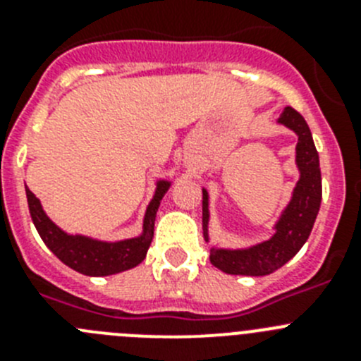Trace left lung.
I'll list each match as a JSON object with an SVG mask.
<instances>
[{"instance_id":"obj_1","label":"left lung","mask_w":361,"mask_h":361,"mask_svg":"<svg viewBox=\"0 0 361 361\" xmlns=\"http://www.w3.org/2000/svg\"><path fill=\"white\" fill-rule=\"evenodd\" d=\"M280 123L298 133L296 164L300 168V180L293 199L282 219L276 224L275 237L244 251L215 250L209 257L212 264L228 275L264 276L280 269L300 251L311 235L322 202V173L318 152L312 142L311 130L298 111L286 106ZM208 193L202 190V226L204 235L208 231ZM208 238V237H206Z\"/></svg>"}]
</instances>
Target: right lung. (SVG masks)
Returning a JSON list of instances; mask_svg holds the SVG:
<instances>
[{"instance_id":"right-lung-1","label":"right lung","mask_w":361,"mask_h":361,"mask_svg":"<svg viewBox=\"0 0 361 361\" xmlns=\"http://www.w3.org/2000/svg\"><path fill=\"white\" fill-rule=\"evenodd\" d=\"M170 188V183H159L155 197L149 202L145 216V233L139 238L106 244L95 242L85 237H70L54 224L41 209L39 200L27 188L28 209H30L32 222L36 226L39 237L49 245V250L56 255L63 264L72 269L79 271L88 276H106L121 271L132 269L145 260L148 247L153 238V224L157 215L159 204L164 193Z\"/></svg>"}]
</instances>
